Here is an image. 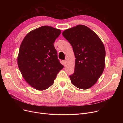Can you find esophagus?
Instances as JSON below:
<instances>
[{
    "instance_id": "esophagus-1",
    "label": "esophagus",
    "mask_w": 123,
    "mask_h": 123,
    "mask_svg": "<svg viewBox=\"0 0 123 123\" xmlns=\"http://www.w3.org/2000/svg\"><path fill=\"white\" fill-rule=\"evenodd\" d=\"M63 64L64 65H65V64H66V60H63Z\"/></svg>"
}]
</instances>
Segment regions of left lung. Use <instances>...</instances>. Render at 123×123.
Instances as JSON below:
<instances>
[{
	"mask_svg": "<svg viewBox=\"0 0 123 123\" xmlns=\"http://www.w3.org/2000/svg\"><path fill=\"white\" fill-rule=\"evenodd\" d=\"M62 35L72 45L76 58L74 73L70 76L71 82L79 89L91 88L105 68L104 44L93 31L83 25L66 29Z\"/></svg>",
	"mask_w": 123,
	"mask_h": 123,
	"instance_id": "left-lung-1",
	"label": "left lung"
}]
</instances>
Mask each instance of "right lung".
<instances>
[{
  "label": "right lung",
  "instance_id": "add662e5",
  "mask_svg": "<svg viewBox=\"0 0 123 123\" xmlns=\"http://www.w3.org/2000/svg\"><path fill=\"white\" fill-rule=\"evenodd\" d=\"M60 34V29L43 26L29 32L20 45L17 57L19 70L25 81L36 90L50 87L64 67L54 46Z\"/></svg>",
  "mask_w": 123,
  "mask_h": 123
}]
</instances>
